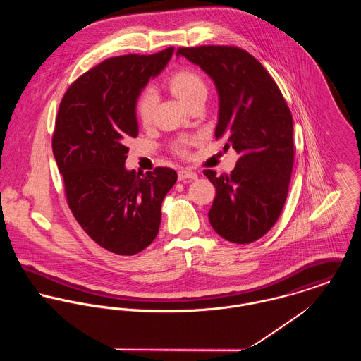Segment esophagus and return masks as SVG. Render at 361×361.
I'll return each instance as SVG.
<instances>
[{
  "mask_svg": "<svg viewBox=\"0 0 361 361\" xmlns=\"http://www.w3.org/2000/svg\"><path fill=\"white\" fill-rule=\"evenodd\" d=\"M178 178H179V180L196 179V178H197V173L193 172V171H189V169H180V171L178 172Z\"/></svg>",
  "mask_w": 361,
  "mask_h": 361,
  "instance_id": "obj_1",
  "label": "esophagus"
}]
</instances>
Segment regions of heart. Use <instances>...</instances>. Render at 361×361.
<instances>
[{"label": "heart", "instance_id": "1", "mask_svg": "<svg viewBox=\"0 0 361 361\" xmlns=\"http://www.w3.org/2000/svg\"><path fill=\"white\" fill-rule=\"evenodd\" d=\"M168 90L176 96L182 103L190 106L200 99H206L207 85L204 79L190 68H182L173 72L165 82ZM155 97L150 90H143L137 94L135 102V112L143 125H149L153 119ZM196 143L195 137H180L173 143V152L179 155L190 153L192 145Z\"/></svg>", "mask_w": 361, "mask_h": 361}]
</instances>
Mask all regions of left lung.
Segmentation results:
<instances>
[{
    "instance_id": "left-lung-1",
    "label": "left lung",
    "mask_w": 361,
    "mask_h": 361,
    "mask_svg": "<svg viewBox=\"0 0 361 361\" xmlns=\"http://www.w3.org/2000/svg\"><path fill=\"white\" fill-rule=\"evenodd\" d=\"M207 72L219 94L215 139L236 150L228 175H204L216 193L208 211L214 231L228 242L247 245L262 238L285 206L295 159L293 118L278 85L257 59L235 46L179 47Z\"/></svg>"
}]
</instances>
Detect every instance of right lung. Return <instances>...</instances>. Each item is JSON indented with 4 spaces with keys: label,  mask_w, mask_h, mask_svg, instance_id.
<instances>
[{
    "label": "right lung",
    "mask_w": 361,
    "mask_h": 361,
    "mask_svg": "<svg viewBox=\"0 0 361 361\" xmlns=\"http://www.w3.org/2000/svg\"><path fill=\"white\" fill-rule=\"evenodd\" d=\"M172 52L104 59L68 87L55 118L52 153L66 203L82 229L115 255L133 256L152 245L162 200L178 179L165 166L125 169L126 143L139 133L136 97Z\"/></svg>",
    "instance_id": "1"
}]
</instances>
